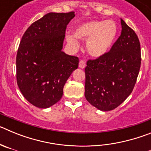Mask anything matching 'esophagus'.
Returning <instances> with one entry per match:
<instances>
[{
	"mask_svg": "<svg viewBox=\"0 0 151 151\" xmlns=\"http://www.w3.org/2000/svg\"><path fill=\"white\" fill-rule=\"evenodd\" d=\"M85 66H86V64H85V61H84V60H80L79 65H78L79 68H81V69H84V68L85 67Z\"/></svg>",
	"mask_w": 151,
	"mask_h": 151,
	"instance_id": "34e87169",
	"label": "esophagus"
}]
</instances>
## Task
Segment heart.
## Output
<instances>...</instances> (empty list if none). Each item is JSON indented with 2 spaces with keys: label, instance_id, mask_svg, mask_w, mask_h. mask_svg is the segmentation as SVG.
<instances>
[{
  "label": "heart",
  "instance_id": "obj_1",
  "mask_svg": "<svg viewBox=\"0 0 151 151\" xmlns=\"http://www.w3.org/2000/svg\"><path fill=\"white\" fill-rule=\"evenodd\" d=\"M118 35V26L113 20H91L78 24L74 35L66 36L68 43L74 48L79 46L77 38L86 41L88 53L95 58L104 56L112 48Z\"/></svg>",
  "mask_w": 151,
  "mask_h": 151
}]
</instances>
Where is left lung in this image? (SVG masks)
Listing matches in <instances>:
<instances>
[{
  "label": "left lung",
  "instance_id": "left-lung-1",
  "mask_svg": "<svg viewBox=\"0 0 151 151\" xmlns=\"http://www.w3.org/2000/svg\"><path fill=\"white\" fill-rule=\"evenodd\" d=\"M122 32L111 50L88 60L85 69V98L101 111L116 108L132 92L141 67L138 36L121 19Z\"/></svg>",
  "mask_w": 151,
  "mask_h": 151
}]
</instances>
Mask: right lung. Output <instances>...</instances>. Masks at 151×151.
Returning a JSON list of instances; mask_svg holds the SVG:
<instances>
[{
  "label": "right lung",
  "instance_id": "1",
  "mask_svg": "<svg viewBox=\"0 0 151 151\" xmlns=\"http://www.w3.org/2000/svg\"><path fill=\"white\" fill-rule=\"evenodd\" d=\"M75 12L48 13L24 33L17 55V85L24 97L38 108L57 103L78 68V58L62 50L66 26Z\"/></svg>",
  "mask_w": 151,
  "mask_h": 151
}]
</instances>
